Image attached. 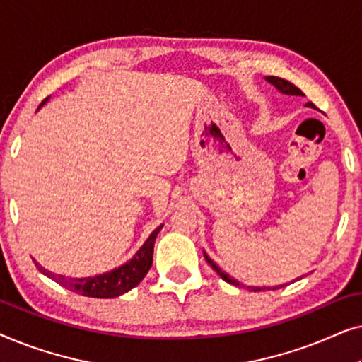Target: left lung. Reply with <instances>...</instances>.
<instances>
[{"mask_svg":"<svg viewBox=\"0 0 362 362\" xmlns=\"http://www.w3.org/2000/svg\"><path fill=\"white\" fill-rule=\"evenodd\" d=\"M265 81L269 82V83H272V86H274L280 93H284V95H296V97H303V95H305V93L301 92L298 87H295L293 83L288 82V81H285V78L269 76V77H265ZM308 107H313V105H311V103H310ZM204 257H206L207 264H209V265L212 267V269H214V270L217 272V274H219V276H221L222 280H226L227 284H230V285L244 286V285L240 284V281H237V280L234 279V276H230L229 274H226V272H222V270L219 269V267L216 265V262L212 260L211 257L206 254V252H204ZM281 286H285V285H275V286H249V288H250L252 291H262V290H270V288H272V290H279V288H281Z\"/></svg>","mask_w":362,"mask_h":362,"instance_id":"left-lung-1","label":"left lung"}]
</instances>
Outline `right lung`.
Listing matches in <instances>:
<instances>
[{
	"instance_id": "add662e5",
	"label": "right lung",
	"mask_w": 362,
	"mask_h": 362,
	"mask_svg": "<svg viewBox=\"0 0 362 362\" xmlns=\"http://www.w3.org/2000/svg\"><path fill=\"white\" fill-rule=\"evenodd\" d=\"M47 102V98L41 103V107ZM163 229V224L158 226L155 230L151 232L150 237L145 240L135 255L132 257L127 264H123L117 269L110 272H105V274L95 275V276H82V279H77V276H66V275H57L44 269L41 264H36L37 270L44 274L49 279L57 281L59 285H62L64 288L76 291L78 295L83 296H92V298H115V296H120L127 291L140 284V281L145 279V275L150 270L153 264V249H155V240L158 232Z\"/></svg>"
}]
</instances>
